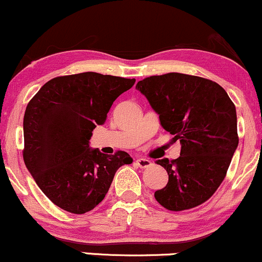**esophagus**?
<instances>
[{"instance_id":"obj_1","label":"esophagus","mask_w":262,"mask_h":262,"mask_svg":"<svg viewBox=\"0 0 262 262\" xmlns=\"http://www.w3.org/2000/svg\"><path fill=\"white\" fill-rule=\"evenodd\" d=\"M137 165L140 167V169H146V167L151 166V161L148 160V159H143V158H139L137 159Z\"/></svg>"}]
</instances>
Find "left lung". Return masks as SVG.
<instances>
[{
	"mask_svg": "<svg viewBox=\"0 0 262 262\" xmlns=\"http://www.w3.org/2000/svg\"><path fill=\"white\" fill-rule=\"evenodd\" d=\"M137 89L159 114L165 130L180 141L175 160H158L169 182L155 198L169 210L194 208L208 201L223 182L237 148L236 111L214 81L169 73L139 81Z\"/></svg>",
	"mask_w": 262,
	"mask_h": 262,
	"instance_id": "left-lung-1",
	"label": "left lung"
}]
</instances>
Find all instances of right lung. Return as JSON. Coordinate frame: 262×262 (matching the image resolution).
<instances>
[{"mask_svg": "<svg viewBox=\"0 0 262 262\" xmlns=\"http://www.w3.org/2000/svg\"><path fill=\"white\" fill-rule=\"evenodd\" d=\"M135 79L81 73L54 77L35 93L23 119V160L39 188L55 206L74 214L95 208L116 171L133 159L89 148L96 125L106 122L113 102Z\"/></svg>", "mask_w": 262, "mask_h": 262, "instance_id": "add662e5", "label": "right lung"}]
</instances>
